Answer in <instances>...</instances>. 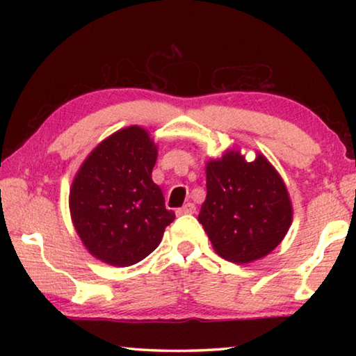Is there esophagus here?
<instances>
[{"instance_id":"34e87169","label":"esophagus","mask_w":356,"mask_h":356,"mask_svg":"<svg viewBox=\"0 0 356 356\" xmlns=\"http://www.w3.org/2000/svg\"><path fill=\"white\" fill-rule=\"evenodd\" d=\"M195 210H196V207H195V204H191V202H186L185 206H182L180 209H177L176 210V215H188V213H195Z\"/></svg>"}]
</instances>
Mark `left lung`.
<instances>
[{
	"instance_id": "obj_1",
	"label": "left lung",
	"mask_w": 356,
	"mask_h": 356,
	"mask_svg": "<svg viewBox=\"0 0 356 356\" xmlns=\"http://www.w3.org/2000/svg\"><path fill=\"white\" fill-rule=\"evenodd\" d=\"M207 196L197 220L226 261L250 264L278 246L291 227L284 180L262 154L246 161L238 149L206 165Z\"/></svg>"
}]
</instances>
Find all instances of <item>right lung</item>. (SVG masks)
Instances as JSON below:
<instances>
[{
    "label": "right lung",
    "mask_w": 356,
    "mask_h": 356,
    "mask_svg": "<svg viewBox=\"0 0 356 356\" xmlns=\"http://www.w3.org/2000/svg\"><path fill=\"white\" fill-rule=\"evenodd\" d=\"M155 161L147 130L131 125L102 141L78 170L69 196L72 221L102 262L129 267L143 261L176 218L152 180Z\"/></svg>",
    "instance_id": "add662e5"
}]
</instances>
